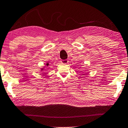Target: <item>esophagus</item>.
I'll return each instance as SVG.
<instances>
[{
	"label": "esophagus",
	"instance_id": "34e87169",
	"mask_svg": "<svg viewBox=\"0 0 128 128\" xmlns=\"http://www.w3.org/2000/svg\"><path fill=\"white\" fill-rule=\"evenodd\" d=\"M61 62H62V63L63 64H67L68 62V60H66H66H62L61 61Z\"/></svg>",
	"mask_w": 128,
	"mask_h": 128
}]
</instances>
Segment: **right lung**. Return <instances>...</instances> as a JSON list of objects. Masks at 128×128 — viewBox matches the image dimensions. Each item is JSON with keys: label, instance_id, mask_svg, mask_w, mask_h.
<instances>
[{"label": "right lung", "instance_id": "1", "mask_svg": "<svg viewBox=\"0 0 128 128\" xmlns=\"http://www.w3.org/2000/svg\"><path fill=\"white\" fill-rule=\"evenodd\" d=\"M48 65H49V64H46V66H48Z\"/></svg>", "mask_w": 128, "mask_h": 128}]
</instances>
